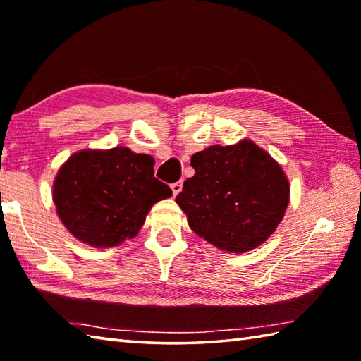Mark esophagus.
Listing matches in <instances>:
<instances>
[{
    "label": "esophagus",
    "instance_id": "1",
    "mask_svg": "<svg viewBox=\"0 0 361 361\" xmlns=\"http://www.w3.org/2000/svg\"><path fill=\"white\" fill-rule=\"evenodd\" d=\"M171 188H172V192H173V197H176V195H178V194L181 192V188H183V185H181V181H178V183H173V185H172Z\"/></svg>",
    "mask_w": 361,
    "mask_h": 361
}]
</instances>
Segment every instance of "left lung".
Segmentation results:
<instances>
[{
	"label": "left lung",
	"instance_id": "1",
	"mask_svg": "<svg viewBox=\"0 0 361 361\" xmlns=\"http://www.w3.org/2000/svg\"><path fill=\"white\" fill-rule=\"evenodd\" d=\"M190 166L195 173L175 202L197 235L234 255L270 239L290 202L287 175L270 153L242 140L194 153Z\"/></svg>",
	"mask_w": 361,
	"mask_h": 361
}]
</instances>
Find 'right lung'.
<instances>
[{"mask_svg": "<svg viewBox=\"0 0 361 361\" xmlns=\"http://www.w3.org/2000/svg\"><path fill=\"white\" fill-rule=\"evenodd\" d=\"M153 159L124 145L83 149L60 166L52 202L65 228L94 248L118 247L133 239L152 206L172 197L153 176Z\"/></svg>", "mask_w": 361, "mask_h": 361, "instance_id": "add662e5", "label": "right lung"}]
</instances>
